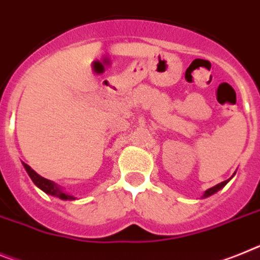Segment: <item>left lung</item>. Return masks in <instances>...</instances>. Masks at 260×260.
Returning a JSON list of instances; mask_svg holds the SVG:
<instances>
[{
	"mask_svg": "<svg viewBox=\"0 0 260 260\" xmlns=\"http://www.w3.org/2000/svg\"><path fill=\"white\" fill-rule=\"evenodd\" d=\"M233 177V176H232ZM232 177H230V179H232ZM229 179V180H230ZM229 180H225V181H222V183H219V184H217V185H214V187H212V188H209V189L208 190H205V193H204V196L203 197H208V196H212L213 193H216V192H218L219 189H221V188H223L226 185V184L229 183Z\"/></svg>",
	"mask_w": 260,
	"mask_h": 260,
	"instance_id": "left-lung-1",
	"label": "left lung"
}]
</instances>
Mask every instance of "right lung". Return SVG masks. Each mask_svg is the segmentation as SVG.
I'll use <instances>...</instances> for the list:
<instances>
[{
  "mask_svg": "<svg viewBox=\"0 0 260 260\" xmlns=\"http://www.w3.org/2000/svg\"><path fill=\"white\" fill-rule=\"evenodd\" d=\"M23 167H24V170L27 171V174H28V176L31 177V180L34 181L35 185H38V187L41 188L43 192L51 194V196L59 197V199H61V200H75V197L71 196V194L64 193L63 190L59 188V185H56L54 181L47 180V179H44V177L39 176V175H38L34 170H31L28 164L23 163Z\"/></svg>",
  "mask_w": 260,
  "mask_h": 260,
  "instance_id": "add662e5",
  "label": "right lung"
}]
</instances>
